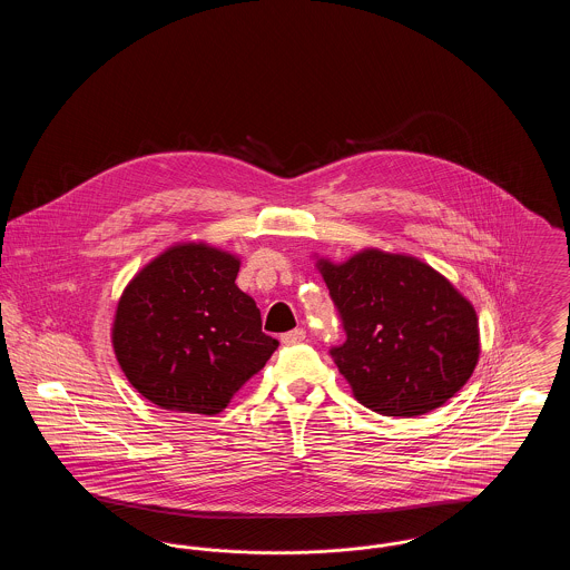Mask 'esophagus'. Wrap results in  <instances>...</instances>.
<instances>
[{
  "label": "esophagus",
  "instance_id": "34e87169",
  "mask_svg": "<svg viewBox=\"0 0 570 570\" xmlns=\"http://www.w3.org/2000/svg\"><path fill=\"white\" fill-rule=\"evenodd\" d=\"M305 340V331L303 328H293L288 333L282 335V344L284 346H293V344H301Z\"/></svg>",
  "mask_w": 570,
  "mask_h": 570
}]
</instances>
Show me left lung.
<instances>
[{
  "instance_id": "1",
  "label": "left lung",
  "mask_w": 570,
  "mask_h": 570,
  "mask_svg": "<svg viewBox=\"0 0 570 570\" xmlns=\"http://www.w3.org/2000/svg\"><path fill=\"white\" fill-rule=\"evenodd\" d=\"M346 342L333 346L354 397L384 416L446 404L479 361V318L430 265L363 249L344 265L318 263Z\"/></svg>"
}]
</instances>
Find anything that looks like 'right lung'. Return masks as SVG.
Here are the masks:
<instances>
[{"label": "right lung", "instance_id": "1", "mask_svg": "<svg viewBox=\"0 0 570 570\" xmlns=\"http://www.w3.org/2000/svg\"><path fill=\"white\" fill-rule=\"evenodd\" d=\"M239 258L205 244L175 245L119 298L112 348L151 404L217 414L279 346L237 288Z\"/></svg>", "mask_w": 570, "mask_h": 570}]
</instances>
